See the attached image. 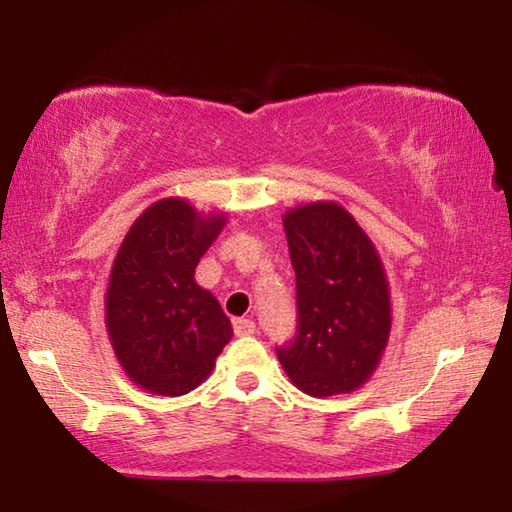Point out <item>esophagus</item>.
Returning a JSON list of instances; mask_svg holds the SVG:
<instances>
[{"label":"esophagus","instance_id":"esophagus-1","mask_svg":"<svg viewBox=\"0 0 512 512\" xmlns=\"http://www.w3.org/2000/svg\"><path fill=\"white\" fill-rule=\"evenodd\" d=\"M235 334L237 336H250L255 334V323L250 318H237L235 320Z\"/></svg>","mask_w":512,"mask_h":512}]
</instances>
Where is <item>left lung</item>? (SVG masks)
I'll return each mask as SVG.
<instances>
[{
  "instance_id": "obj_1",
  "label": "left lung",
  "mask_w": 512,
  "mask_h": 512,
  "mask_svg": "<svg viewBox=\"0 0 512 512\" xmlns=\"http://www.w3.org/2000/svg\"><path fill=\"white\" fill-rule=\"evenodd\" d=\"M282 221L296 268L298 336L277 359L302 393L350 395L375 375L391 336L386 268L336 201L289 207Z\"/></svg>"
}]
</instances>
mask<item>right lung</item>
Instances as JSON below:
<instances>
[{"instance_id":"obj_1","label":"right lung","mask_w":512,"mask_h":512,"mask_svg":"<svg viewBox=\"0 0 512 512\" xmlns=\"http://www.w3.org/2000/svg\"><path fill=\"white\" fill-rule=\"evenodd\" d=\"M228 223L187 198H160L137 216L112 262L106 329L121 370L144 393L180 397L212 375L232 339L230 318L196 282V266Z\"/></svg>"}]
</instances>
